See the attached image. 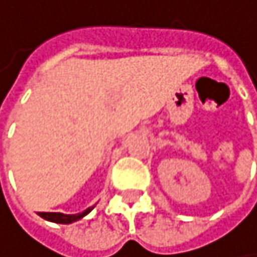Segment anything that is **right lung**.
Instances as JSON below:
<instances>
[{"instance_id": "add662e5", "label": "right lung", "mask_w": 257, "mask_h": 257, "mask_svg": "<svg viewBox=\"0 0 257 257\" xmlns=\"http://www.w3.org/2000/svg\"><path fill=\"white\" fill-rule=\"evenodd\" d=\"M94 210V206H89L87 210H84L83 213H77V214H63V213H40V216L49 222H55V223H72L80 220L81 217H84L86 214H89Z\"/></svg>"}]
</instances>
